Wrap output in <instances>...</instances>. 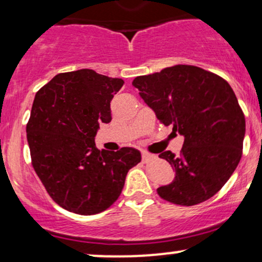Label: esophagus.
<instances>
[{
  "instance_id": "esophagus-1",
  "label": "esophagus",
  "mask_w": 262,
  "mask_h": 262,
  "mask_svg": "<svg viewBox=\"0 0 262 262\" xmlns=\"http://www.w3.org/2000/svg\"><path fill=\"white\" fill-rule=\"evenodd\" d=\"M152 158H154V155L149 154V152H146V151L141 152V160H143V162H148L151 160Z\"/></svg>"
}]
</instances>
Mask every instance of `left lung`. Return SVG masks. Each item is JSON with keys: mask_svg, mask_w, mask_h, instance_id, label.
Returning a JSON list of instances; mask_svg holds the SVG:
<instances>
[{"mask_svg": "<svg viewBox=\"0 0 262 262\" xmlns=\"http://www.w3.org/2000/svg\"><path fill=\"white\" fill-rule=\"evenodd\" d=\"M133 86L162 124L183 135L181 155L161 152L175 179L159 196L180 206L213 197L235 171L243 151L245 117L229 83L192 65L138 76Z\"/></svg>", "mask_w": 262, "mask_h": 262, "instance_id": "obj_1", "label": "left lung"}]
</instances>
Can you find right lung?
Listing matches in <instances>:
<instances>
[{"instance_id":"1","label":"right lung","mask_w":262,"mask_h":262,"mask_svg":"<svg viewBox=\"0 0 262 262\" xmlns=\"http://www.w3.org/2000/svg\"><path fill=\"white\" fill-rule=\"evenodd\" d=\"M122 79L90 69L58 74L34 97L27 124L32 165L49 196L76 214L92 215L116 202L140 151H100L95 137L110 123L111 101Z\"/></svg>"}]
</instances>
